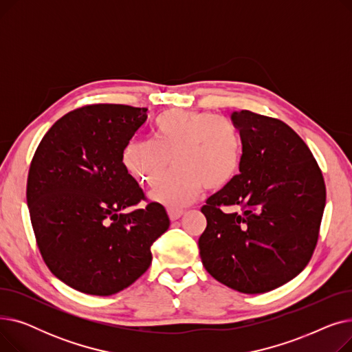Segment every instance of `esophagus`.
Here are the masks:
<instances>
[{"label": "esophagus", "instance_id": "1", "mask_svg": "<svg viewBox=\"0 0 352 352\" xmlns=\"http://www.w3.org/2000/svg\"><path fill=\"white\" fill-rule=\"evenodd\" d=\"M182 214H184V211H182V210H174V208H168V217H170L173 221H175V219L181 218V217H182Z\"/></svg>", "mask_w": 352, "mask_h": 352}]
</instances>
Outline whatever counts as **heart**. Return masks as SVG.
I'll list each match as a JSON object with an SVG mask.
<instances>
[{
  "label": "heart",
  "mask_w": 352,
  "mask_h": 352,
  "mask_svg": "<svg viewBox=\"0 0 352 352\" xmlns=\"http://www.w3.org/2000/svg\"><path fill=\"white\" fill-rule=\"evenodd\" d=\"M173 160L175 171L151 191L168 208H182L198 198L202 187L218 191L236 177L243 161V138L227 117L208 111H165L153 125V140H133L122 151L126 171L153 184Z\"/></svg>",
  "instance_id": "1"
}]
</instances>
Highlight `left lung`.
<instances>
[{"label":"left lung","mask_w":352,"mask_h":352,"mask_svg":"<svg viewBox=\"0 0 352 352\" xmlns=\"http://www.w3.org/2000/svg\"><path fill=\"white\" fill-rule=\"evenodd\" d=\"M243 138L239 174L207 199L202 265L224 285L261 294L297 276L316 250L325 182L308 145L281 120L232 113ZM234 206L227 213L222 208Z\"/></svg>","instance_id":"1"}]
</instances>
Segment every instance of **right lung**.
<instances>
[{
  "instance_id": "right-lung-1",
  "label": "right lung",
  "mask_w": 352,
  "mask_h": 352,
  "mask_svg": "<svg viewBox=\"0 0 352 352\" xmlns=\"http://www.w3.org/2000/svg\"><path fill=\"white\" fill-rule=\"evenodd\" d=\"M146 121V108L94 104L71 111L36 146L27 204L41 256L68 287L113 295L153 261L151 245L170 227L160 202H146L122 151Z\"/></svg>"
}]
</instances>
